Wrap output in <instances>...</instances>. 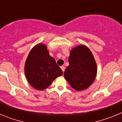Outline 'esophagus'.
<instances>
[{
	"mask_svg": "<svg viewBox=\"0 0 122 122\" xmlns=\"http://www.w3.org/2000/svg\"><path fill=\"white\" fill-rule=\"evenodd\" d=\"M60 68L62 69V70L63 71V72H64L65 69V68L64 66H60Z\"/></svg>",
	"mask_w": 122,
	"mask_h": 122,
	"instance_id": "34e87169",
	"label": "esophagus"
}]
</instances>
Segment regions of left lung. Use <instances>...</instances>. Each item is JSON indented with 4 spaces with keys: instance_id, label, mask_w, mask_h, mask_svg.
I'll use <instances>...</instances> for the list:
<instances>
[{
    "instance_id": "left-lung-1",
    "label": "left lung",
    "mask_w": 122,
    "mask_h": 122,
    "mask_svg": "<svg viewBox=\"0 0 122 122\" xmlns=\"http://www.w3.org/2000/svg\"><path fill=\"white\" fill-rule=\"evenodd\" d=\"M68 62L64 77L71 87L77 91L89 88L94 82L97 73V63L90 49L84 45L73 48Z\"/></svg>"
}]
</instances>
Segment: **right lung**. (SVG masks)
Instances as JSON below:
<instances>
[{"mask_svg": "<svg viewBox=\"0 0 122 122\" xmlns=\"http://www.w3.org/2000/svg\"><path fill=\"white\" fill-rule=\"evenodd\" d=\"M24 72L30 86L38 90L46 89L54 79L63 74L43 43L38 44L31 49L25 62Z\"/></svg>", "mask_w": 122, "mask_h": 122, "instance_id": "add662e5", "label": "right lung"}]
</instances>
